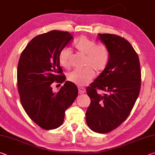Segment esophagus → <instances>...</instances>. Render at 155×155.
I'll return each instance as SVG.
<instances>
[{"mask_svg":"<svg viewBox=\"0 0 155 155\" xmlns=\"http://www.w3.org/2000/svg\"><path fill=\"white\" fill-rule=\"evenodd\" d=\"M78 92H79V94H84L85 92V88L83 87H78Z\"/></svg>","mask_w":155,"mask_h":155,"instance_id":"obj_1","label":"esophagus"}]
</instances>
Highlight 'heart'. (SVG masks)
I'll list each match as a JSON object with an SVG mask.
<instances>
[{
    "label": "heart",
    "mask_w": 155,
    "mask_h": 155,
    "mask_svg": "<svg viewBox=\"0 0 155 155\" xmlns=\"http://www.w3.org/2000/svg\"><path fill=\"white\" fill-rule=\"evenodd\" d=\"M77 51L85 55L84 66L81 70H76L70 72L68 78L72 83L78 86H85L94 77L96 71L101 73L105 70L110 58L109 49L105 44H97L95 41L85 37H82L75 43ZM71 49L65 47L59 52L58 60L60 65L65 69L71 67Z\"/></svg>",
    "instance_id": "b5f03b06"
}]
</instances>
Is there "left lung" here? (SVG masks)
Masks as SVG:
<instances>
[{"label": "left lung", "mask_w": 155, "mask_h": 155, "mask_svg": "<svg viewBox=\"0 0 155 155\" xmlns=\"http://www.w3.org/2000/svg\"><path fill=\"white\" fill-rule=\"evenodd\" d=\"M108 47L109 64L105 70L86 89L91 103L86 111V122L94 132L107 133L118 127L129 115L140 94L141 70L134 48L122 37L98 33ZM98 89L106 91L103 95Z\"/></svg>", "instance_id": "obj_1"}]
</instances>
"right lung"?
Wrapping results in <instances>:
<instances>
[{"mask_svg":"<svg viewBox=\"0 0 155 155\" xmlns=\"http://www.w3.org/2000/svg\"><path fill=\"white\" fill-rule=\"evenodd\" d=\"M72 39L67 31H51L35 37L21 53L17 70L21 103L28 117L44 129L59 127L65 110L78 95L77 87L70 81H65L57 93L51 85L65 80L58 56Z\"/></svg>","mask_w":155,"mask_h":155,"instance_id":"add662e5","label":"right lung"}]
</instances>
